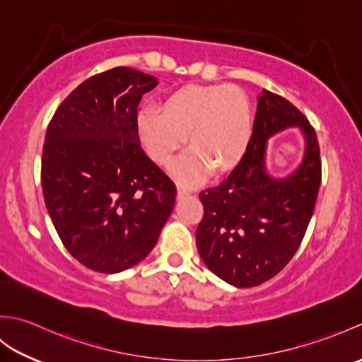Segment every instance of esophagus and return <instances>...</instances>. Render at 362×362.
<instances>
[{
    "instance_id": "obj_1",
    "label": "esophagus",
    "mask_w": 362,
    "mask_h": 362,
    "mask_svg": "<svg viewBox=\"0 0 362 362\" xmlns=\"http://www.w3.org/2000/svg\"><path fill=\"white\" fill-rule=\"evenodd\" d=\"M188 194H189V191H188V189L182 188V187L177 188V197H185V196H188Z\"/></svg>"
}]
</instances>
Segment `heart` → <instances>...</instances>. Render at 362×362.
Instances as JSON below:
<instances>
[{"label":"heart","mask_w":362,"mask_h":362,"mask_svg":"<svg viewBox=\"0 0 362 362\" xmlns=\"http://www.w3.org/2000/svg\"><path fill=\"white\" fill-rule=\"evenodd\" d=\"M138 132L149 156L161 165L187 143L191 148L174 161L171 173L180 183H197L214 168L226 173L240 163L252 135L249 99L230 86H188L161 105L138 115Z\"/></svg>","instance_id":"b5f03b06"}]
</instances>
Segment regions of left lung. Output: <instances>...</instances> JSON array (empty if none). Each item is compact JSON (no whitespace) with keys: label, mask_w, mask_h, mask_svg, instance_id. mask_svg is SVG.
<instances>
[{"label":"left lung","mask_w":362,"mask_h":362,"mask_svg":"<svg viewBox=\"0 0 362 362\" xmlns=\"http://www.w3.org/2000/svg\"><path fill=\"white\" fill-rule=\"evenodd\" d=\"M288 127L305 138L299 166L286 177L267 173V141ZM322 165L316 130L297 107L263 90L247 151L219 185L201 193L196 244L205 266L236 288L271 280L294 257L313 216Z\"/></svg>","instance_id":"8db88e82"}]
</instances>
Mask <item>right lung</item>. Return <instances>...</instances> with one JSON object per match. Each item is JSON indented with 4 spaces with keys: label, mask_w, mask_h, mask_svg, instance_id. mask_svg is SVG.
Segmentation results:
<instances>
[{
    "label": "right lung",
    "mask_w": 362,
    "mask_h": 362,
    "mask_svg": "<svg viewBox=\"0 0 362 362\" xmlns=\"http://www.w3.org/2000/svg\"><path fill=\"white\" fill-rule=\"evenodd\" d=\"M157 83L127 66L91 76L46 130V210L66 250L91 271L117 274L140 263L174 209L175 185L138 136V104Z\"/></svg>",
    "instance_id": "add662e5"
}]
</instances>
